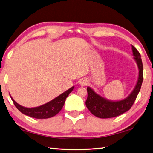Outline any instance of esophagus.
<instances>
[{
    "mask_svg": "<svg viewBox=\"0 0 153 153\" xmlns=\"http://www.w3.org/2000/svg\"><path fill=\"white\" fill-rule=\"evenodd\" d=\"M79 84L81 85L82 86H86L87 84V80L86 79H82L81 81L79 82Z\"/></svg>",
    "mask_w": 153,
    "mask_h": 153,
    "instance_id": "obj_1",
    "label": "esophagus"
}]
</instances>
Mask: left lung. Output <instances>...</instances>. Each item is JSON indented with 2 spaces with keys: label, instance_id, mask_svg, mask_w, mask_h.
<instances>
[{
  "label": "left lung",
  "instance_id": "1",
  "mask_svg": "<svg viewBox=\"0 0 153 153\" xmlns=\"http://www.w3.org/2000/svg\"><path fill=\"white\" fill-rule=\"evenodd\" d=\"M133 55L134 56L139 69V76L135 88L128 98L120 101L113 102L106 100L94 92L90 87L87 88L88 98L86 105L90 113L96 117L106 119L115 117L128 111L132 107L137 96L140 90L143 81V65H142L141 56L138 50L131 45Z\"/></svg>",
  "mask_w": 153,
  "mask_h": 153
}]
</instances>
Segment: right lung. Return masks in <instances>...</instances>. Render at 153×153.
Instances as JSON below:
<instances>
[{
    "mask_svg": "<svg viewBox=\"0 0 153 153\" xmlns=\"http://www.w3.org/2000/svg\"><path fill=\"white\" fill-rule=\"evenodd\" d=\"M74 89V87H71L70 89L67 90L66 92H63V94L59 95V97L55 98V99L51 100L45 105L34 108H26L15 101L11 97V99L13 102L14 105L16 108L20 112L25 114V115L30 116L31 117H33L36 119H47L56 115V114L59 113L62 108H63L64 103L65 102V99L67 96Z\"/></svg>",
    "mask_w": 153,
    "mask_h": 153,
    "instance_id": "add662e5",
    "label": "right lung"
}]
</instances>
